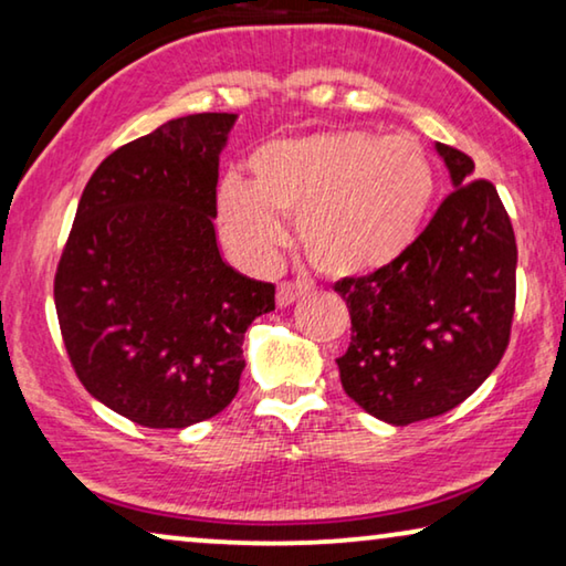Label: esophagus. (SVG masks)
<instances>
[{
    "label": "esophagus",
    "instance_id": "obj_1",
    "mask_svg": "<svg viewBox=\"0 0 566 566\" xmlns=\"http://www.w3.org/2000/svg\"><path fill=\"white\" fill-rule=\"evenodd\" d=\"M310 290H312V286L307 282H282L280 290H276V305L290 307L300 297H305V294H310Z\"/></svg>",
    "mask_w": 566,
    "mask_h": 566
}]
</instances>
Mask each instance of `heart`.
<instances>
[{"instance_id":"heart-1","label":"heart","mask_w":566,"mask_h":566,"mask_svg":"<svg viewBox=\"0 0 566 566\" xmlns=\"http://www.w3.org/2000/svg\"><path fill=\"white\" fill-rule=\"evenodd\" d=\"M434 196V172L415 142L335 129L261 145L249 182L218 188V221L231 247L264 266L297 218L307 259L323 274L356 276L399 259L417 239Z\"/></svg>"}]
</instances>
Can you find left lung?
I'll list each match as a JSON object with an SVG mask.
<instances>
[{
    "mask_svg": "<svg viewBox=\"0 0 566 566\" xmlns=\"http://www.w3.org/2000/svg\"><path fill=\"white\" fill-rule=\"evenodd\" d=\"M434 149L452 192L427 229L391 264L335 284L353 325L343 389L394 427L465 401L501 364L516 305V235L499 190L472 180L465 151Z\"/></svg>",
    "mask_w": 566,
    "mask_h": 566,
    "instance_id": "left-lung-1",
    "label": "left lung"
}]
</instances>
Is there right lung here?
Returning a JSON list of instances; mask_svg holds the SVG:
<instances>
[{
	"mask_svg": "<svg viewBox=\"0 0 566 566\" xmlns=\"http://www.w3.org/2000/svg\"><path fill=\"white\" fill-rule=\"evenodd\" d=\"M239 116L188 114L112 151L83 190L55 310L86 391L149 429L216 417L239 391L243 335L274 284L218 251V159Z\"/></svg>",
	"mask_w": 566,
	"mask_h": 566,
	"instance_id": "add662e5",
	"label": "right lung"
}]
</instances>
